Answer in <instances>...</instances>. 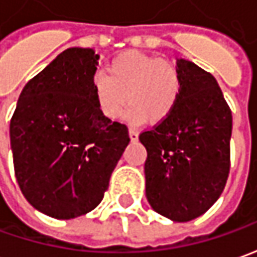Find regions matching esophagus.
I'll list each match as a JSON object with an SVG mask.
<instances>
[{"label":"esophagus","mask_w":257,"mask_h":257,"mask_svg":"<svg viewBox=\"0 0 257 257\" xmlns=\"http://www.w3.org/2000/svg\"><path fill=\"white\" fill-rule=\"evenodd\" d=\"M138 137H139V134H138L137 129H129V139H131V142H137Z\"/></svg>","instance_id":"34e87169"}]
</instances>
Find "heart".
<instances>
[{
    "label": "heart",
    "mask_w": 257,
    "mask_h": 257,
    "mask_svg": "<svg viewBox=\"0 0 257 257\" xmlns=\"http://www.w3.org/2000/svg\"><path fill=\"white\" fill-rule=\"evenodd\" d=\"M108 75L91 78V93L96 108L108 119H118L128 101L126 119L134 123H159L168 119L181 99V76L171 62L159 55L125 51L108 65Z\"/></svg>",
    "instance_id": "1"
}]
</instances>
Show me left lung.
I'll return each mask as SVG.
<instances>
[{"label":"left lung","mask_w":257,"mask_h":257,"mask_svg":"<svg viewBox=\"0 0 257 257\" xmlns=\"http://www.w3.org/2000/svg\"><path fill=\"white\" fill-rule=\"evenodd\" d=\"M182 93L172 115L139 135L146 199L159 215L189 222L222 195L230 169L232 112L215 76L178 59Z\"/></svg>","instance_id":"left-lung-1"}]
</instances>
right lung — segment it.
Instances as JSON below:
<instances>
[{"label": "right lung", "mask_w": 257, "mask_h": 257, "mask_svg": "<svg viewBox=\"0 0 257 257\" xmlns=\"http://www.w3.org/2000/svg\"><path fill=\"white\" fill-rule=\"evenodd\" d=\"M98 55L68 48L28 81L10 123L14 172L25 199L55 219L101 203L129 144L125 125L105 118L91 93Z\"/></svg>", "instance_id": "right-lung-1"}]
</instances>
